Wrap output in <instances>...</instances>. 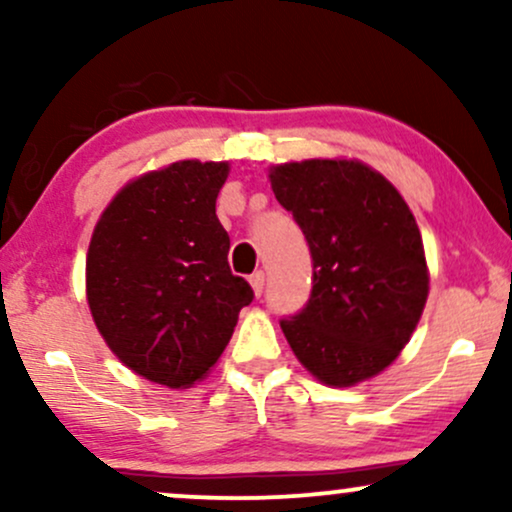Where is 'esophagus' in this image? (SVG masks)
I'll return each mask as SVG.
<instances>
[{
	"mask_svg": "<svg viewBox=\"0 0 512 512\" xmlns=\"http://www.w3.org/2000/svg\"><path fill=\"white\" fill-rule=\"evenodd\" d=\"M264 281H267V274H264L262 269L250 276V286H252V291H255V296H260V293L264 291Z\"/></svg>",
	"mask_w": 512,
	"mask_h": 512,
	"instance_id": "1",
	"label": "esophagus"
}]
</instances>
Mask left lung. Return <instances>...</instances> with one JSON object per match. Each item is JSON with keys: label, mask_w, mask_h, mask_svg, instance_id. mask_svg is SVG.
<instances>
[{"label": "left lung", "mask_w": 512, "mask_h": 512, "mask_svg": "<svg viewBox=\"0 0 512 512\" xmlns=\"http://www.w3.org/2000/svg\"><path fill=\"white\" fill-rule=\"evenodd\" d=\"M269 178L313 257L308 303L279 320L293 354L327 385L373 378L424 313L428 269L414 214L383 175L358 161L286 163Z\"/></svg>", "instance_id": "8db88e82"}]
</instances>
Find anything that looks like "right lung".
Segmentation results:
<instances>
[{"label": "right lung", "mask_w": 512, "mask_h": 512, "mask_svg": "<svg viewBox=\"0 0 512 512\" xmlns=\"http://www.w3.org/2000/svg\"><path fill=\"white\" fill-rule=\"evenodd\" d=\"M228 163L180 161L146 173L103 211L86 257V293L113 354L168 387L219 361L255 293L228 267L216 197Z\"/></svg>", "instance_id": "1"}]
</instances>
